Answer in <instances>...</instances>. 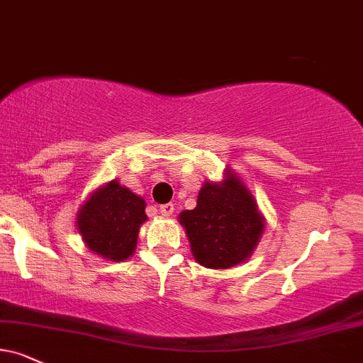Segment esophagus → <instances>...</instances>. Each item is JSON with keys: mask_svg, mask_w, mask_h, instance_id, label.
I'll use <instances>...</instances> for the list:
<instances>
[{"mask_svg": "<svg viewBox=\"0 0 363 363\" xmlns=\"http://www.w3.org/2000/svg\"><path fill=\"white\" fill-rule=\"evenodd\" d=\"M160 212H161V216L169 217V216H172V213L174 212V205H173V203H164V205H160Z\"/></svg>", "mask_w": 363, "mask_h": 363, "instance_id": "esophagus-1", "label": "esophagus"}]
</instances>
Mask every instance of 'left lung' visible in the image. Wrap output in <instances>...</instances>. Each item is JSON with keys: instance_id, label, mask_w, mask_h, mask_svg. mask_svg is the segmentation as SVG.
<instances>
[{"instance_id": "8db88e82", "label": "left lung", "mask_w": 363, "mask_h": 363, "mask_svg": "<svg viewBox=\"0 0 363 363\" xmlns=\"http://www.w3.org/2000/svg\"><path fill=\"white\" fill-rule=\"evenodd\" d=\"M178 222L194 259L208 269H230L247 261L266 227L252 191L230 167L222 182L203 183L196 207L183 210Z\"/></svg>"}]
</instances>
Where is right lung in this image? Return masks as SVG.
<instances>
[{"mask_svg": "<svg viewBox=\"0 0 363 363\" xmlns=\"http://www.w3.org/2000/svg\"><path fill=\"white\" fill-rule=\"evenodd\" d=\"M146 202L118 178L96 189L80 205L75 225L91 252L123 262L134 254L140 227L147 220Z\"/></svg>", "mask_w": 363, "mask_h": 363, "instance_id": "1", "label": "right lung"}]
</instances>
